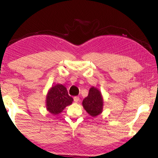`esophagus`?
Here are the masks:
<instances>
[{"mask_svg": "<svg viewBox=\"0 0 158 158\" xmlns=\"http://www.w3.org/2000/svg\"><path fill=\"white\" fill-rule=\"evenodd\" d=\"M80 100V98L78 97V96H75V97H74V101L75 102H78V101Z\"/></svg>", "mask_w": 158, "mask_h": 158, "instance_id": "obj_1", "label": "esophagus"}]
</instances>
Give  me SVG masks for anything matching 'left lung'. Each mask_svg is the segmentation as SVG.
<instances>
[{"label": "left lung", "instance_id": "1", "mask_svg": "<svg viewBox=\"0 0 158 158\" xmlns=\"http://www.w3.org/2000/svg\"><path fill=\"white\" fill-rule=\"evenodd\" d=\"M83 107L91 116L96 117L102 112L103 99L101 92L96 88L92 87L88 96L82 102Z\"/></svg>", "mask_w": 158, "mask_h": 158}]
</instances>
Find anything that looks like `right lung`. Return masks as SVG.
<instances>
[{
	"label": "right lung",
	"instance_id": "obj_1",
	"mask_svg": "<svg viewBox=\"0 0 158 158\" xmlns=\"http://www.w3.org/2000/svg\"><path fill=\"white\" fill-rule=\"evenodd\" d=\"M73 102V98L68 94L67 89L62 84L53 85L46 97V107L48 111L56 115Z\"/></svg>",
	"mask_w": 158,
	"mask_h": 158
}]
</instances>
